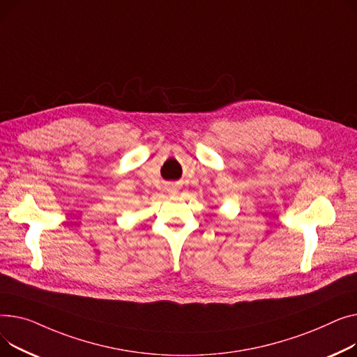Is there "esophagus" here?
<instances>
[{
  "mask_svg": "<svg viewBox=\"0 0 357 357\" xmlns=\"http://www.w3.org/2000/svg\"><path fill=\"white\" fill-rule=\"evenodd\" d=\"M167 192H169V193H176L177 192V188L174 187V185H169V187H167Z\"/></svg>",
  "mask_w": 357,
  "mask_h": 357,
  "instance_id": "34e87169",
  "label": "esophagus"
}]
</instances>
